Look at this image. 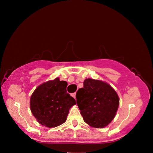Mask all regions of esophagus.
Segmentation results:
<instances>
[{"label": "esophagus", "mask_w": 153, "mask_h": 153, "mask_svg": "<svg viewBox=\"0 0 153 153\" xmlns=\"http://www.w3.org/2000/svg\"><path fill=\"white\" fill-rule=\"evenodd\" d=\"M76 93H73V94H71V96L75 98V99H76Z\"/></svg>", "instance_id": "34e87169"}]
</instances>
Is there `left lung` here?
<instances>
[{
	"mask_svg": "<svg viewBox=\"0 0 153 153\" xmlns=\"http://www.w3.org/2000/svg\"><path fill=\"white\" fill-rule=\"evenodd\" d=\"M76 98L84 121L97 128H105L111 122L120 105L117 92L109 84L90 78L84 80Z\"/></svg>",
	"mask_w": 153,
	"mask_h": 153,
	"instance_id": "8db88e82",
	"label": "left lung"
}]
</instances>
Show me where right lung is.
I'll list each match as a JSON object with an SVG mask.
<instances>
[{
  "label": "right lung",
  "instance_id": "obj_1",
  "mask_svg": "<svg viewBox=\"0 0 153 153\" xmlns=\"http://www.w3.org/2000/svg\"><path fill=\"white\" fill-rule=\"evenodd\" d=\"M67 83L59 77L36 88L30 98V109L38 123L55 128L65 122L69 110L76 104L67 92Z\"/></svg>",
  "mask_w": 153,
  "mask_h": 153
}]
</instances>
